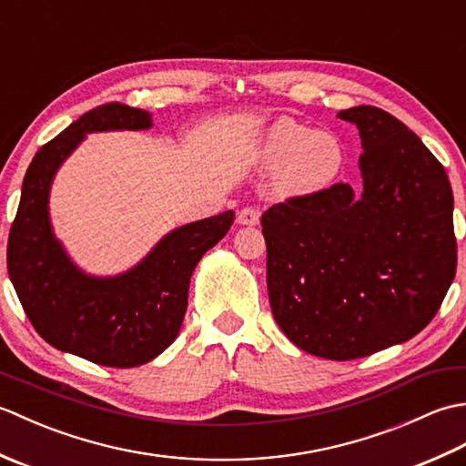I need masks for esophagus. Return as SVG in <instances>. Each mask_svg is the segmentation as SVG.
Returning a JSON list of instances; mask_svg holds the SVG:
<instances>
[{"mask_svg":"<svg viewBox=\"0 0 466 466\" xmlns=\"http://www.w3.org/2000/svg\"><path fill=\"white\" fill-rule=\"evenodd\" d=\"M238 222L244 226H256L260 222V208L256 206H246L238 214Z\"/></svg>","mask_w":466,"mask_h":466,"instance_id":"1","label":"esophagus"}]
</instances>
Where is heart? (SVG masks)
I'll return each instance as SVG.
<instances>
[{"label":"heart","instance_id":"heart-1","mask_svg":"<svg viewBox=\"0 0 466 466\" xmlns=\"http://www.w3.org/2000/svg\"><path fill=\"white\" fill-rule=\"evenodd\" d=\"M262 154L270 164H284L280 187L290 194H310L332 184L342 167V147L334 136L312 132L282 120L268 132Z\"/></svg>","mask_w":466,"mask_h":466}]
</instances>
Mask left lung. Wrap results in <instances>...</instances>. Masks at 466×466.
Segmentation results:
<instances>
[{"label": "left lung", "mask_w": 466, "mask_h": 466, "mask_svg": "<svg viewBox=\"0 0 466 466\" xmlns=\"http://www.w3.org/2000/svg\"><path fill=\"white\" fill-rule=\"evenodd\" d=\"M356 124L364 190L294 196L262 214L274 320L304 352L362 359L427 326L457 272L452 190L420 137L374 106Z\"/></svg>", "instance_id": "8db88e82"}]
</instances>
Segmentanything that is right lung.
<instances>
[{
  "label": "right lung",
  "mask_w": 466,
  "mask_h": 466,
  "mask_svg": "<svg viewBox=\"0 0 466 466\" xmlns=\"http://www.w3.org/2000/svg\"><path fill=\"white\" fill-rule=\"evenodd\" d=\"M152 117L124 104L86 112L39 147L29 164L7 238V274L35 332L57 350L134 369L170 346L186 314L190 276L234 222L228 210L176 228L146 258L116 279L86 276L69 262L49 226L54 174L87 132L147 130Z\"/></svg>",
  "instance_id": "add662e5"
}]
</instances>
